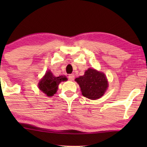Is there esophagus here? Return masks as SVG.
I'll return each instance as SVG.
<instances>
[{
	"label": "esophagus",
	"instance_id": "34e87169",
	"mask_svg": "<svg viewBox=\"0 0 147 147\" xmlns=\"http://www.w3.org/2000/svg\"><path fill=\"white\" fill-rule=\"evenodd\" d=\"M74 78H75V76H74V74H69V75L68 76V79H69L70 81H73Z\"/></svg>",
	"mask_w": 147,
	"mask_h": 147
}]
</instances>
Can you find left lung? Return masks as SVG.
<instances>
[{
    "label": "left lung",
    "mask_w": 147,
    "mask_h": 147,
    "mask_svg": "<svg viewBox=\"0 0 147 147\" xmlns=\"http://www.w3.org/2000/svg\"><path fill=\"white\" fill-rule=\"evenodd\" d=\"M75 80L80 86L82 95L91 100L102 97L108 86L105 75L91 68L86 70L83 76Z\"/></svg>",
    "instance_id": "1"
}]
</instances>
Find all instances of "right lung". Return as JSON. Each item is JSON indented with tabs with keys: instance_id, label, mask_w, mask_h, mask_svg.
Listing matches in <instances>:
<instances>
[{
	"instance_id": "add662e5",
	"label": "right lung",
	"mask_w": 147,
	"mask_h": 147,
	"mask_svg": "<svg viewBox=\"0 0 147 147\" xmlns=\"http://www.w3.org/2000/svg\"><path fill=\"white\" fill-rule=\"evenodd\" d=\"M65 76H60L58 77L54 76L50 71H48L39 83V88L46 96H53L57 92L59 83L67 80Z\"/></svg>"
}]
</instances>
